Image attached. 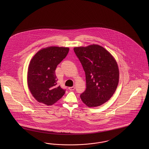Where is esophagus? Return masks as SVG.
Returning a JSON list of instances; mask_svg holds the SVG:
<instances>
[{
  "instance_id": "obj_1",
  "label": "esophagus",
  "mask_w": 149,
  "mask_h": 149,
  "mask_svg": "<svg viewBox=\"0 0 149 149\" xmlns=\"http://www.w3.org/2000/svg\"><path fill=\"white\" fill-rule=\"evenodd\" d=\"M68 89L70 91H73L75 89V87L74 86H72V87H70L68 88Z\"/></svg>"
}]
</instances>
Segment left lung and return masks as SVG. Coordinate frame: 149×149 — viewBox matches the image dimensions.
<instances>
[{"instance_id":"1","label":"left lung","mask_w":149,"mask_h":149,"mask_svg":"<svg viewBox=\"0 0 149 149\" xmlns=\"http://www.w3.org/2000/svg\"><path fill=\"white\" fill-rule=\"evenodd\" d=\"M86 75V89L81 95L88 107H96L111 98L119 81V69L116 59L108 50L97 44L75 47Z\"/></svg>"}]
</instances>
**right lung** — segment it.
<instances>
[{
  "label": "right lung",
  "mask_w": 149,
  "mask_h": 149,
  "mask_svg": "<svg viewBox=\"0 0 149 149\" xmlns=\"http://www.w3.org/2000/svg\"><path fill=\"white\" fill-rule=\"evenodd\" d=\"M69 50V47L49 46L38 51L31 59L28 68L27 85L39 103L52 105L64 95L65 90L57 84L54 72Z\"/></svg>",
  "instance_id": "1"
}]
</instances>
